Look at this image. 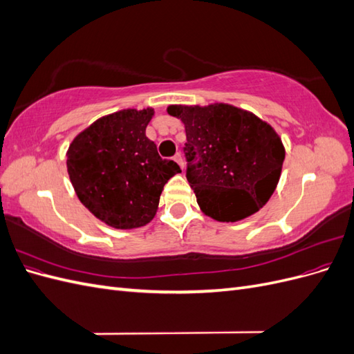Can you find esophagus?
<instances>
[{
  "mask_svg": "<svg viewBox=\"0 0 354 354\" xmlns=\"http://www.w3.org/2000/svg\"><path fill=\"white\" fill-rule=\"evenodd\" d=\"M174 160H176V162L181 167V169H185V160H183V155H181L180 152L178 153H176L174 155Z\"/></svg>",
  "mask_w": 354,
  "mask_h": 354,
  "instance_id": "esophagus-1",
  "label": "esophagus"
}]
</instances>
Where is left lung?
Masks as SVG:
<instances>
[{
  "mask_svg": "<svg viewBox=\"0 0 354 354\" xmlns=\"http://www.w3.org/2000/svg\"><path fill=\"white\" fill-rule=\"evenodd\" d=\"M185 124L186 177L198 205L218 221H238L270 199L285 149L273 128L230 104L169 106Z\"/></svg>",
  "mask_w": 354,
  "mask_h": 354,
  "instance_id": "8db88e82",
  "label": "left lung"
}]
</instances>
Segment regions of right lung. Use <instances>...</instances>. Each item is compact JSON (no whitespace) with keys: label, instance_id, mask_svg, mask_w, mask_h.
<instances>
[{"label":"right lung","instance_id":"add662e5","mask_svg":"<svg viewBox=\"0 0 354 354\" xmlns=\"http://www.w3.org/2000/svg\"><path fill=\"white\" fill-rule=\"evenodd\" d=\"M153 109H125L103 116L75 137L68 173L80 201L116 229L142 227L158 209L167 181L180 173L146 137Z\"/></svg>","mask_w":354,"mask_h":354}]
</instances>
